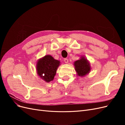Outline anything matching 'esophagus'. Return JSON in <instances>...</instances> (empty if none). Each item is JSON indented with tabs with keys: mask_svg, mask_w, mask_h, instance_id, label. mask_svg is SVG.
I'll list each match as a JSON object with an SVG mask.
<instances>
[{
	"mask_svg": "<svg viewBox=\"0 0 125 125\" xmlns=\"http://www.w3.org/2000/svg\"><path fill=\"white\" fill-rule=\"evenodd\" d=\"M64 62H65L66 63H67L68 62V59L67 58H65L64 59Z\"/></svg>",
	"mask_w": 125,
	"mask_h": 125,
	"instance_id": "1",
	"label": "esophagus"
}]
</instances>
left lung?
<instances>
[{"label": "left lung", "mask_w": 125, "mask_h": 125, "mask_svg": "<svg viewBox=\"0 0 125 125\" xmlns=\"http://www.w3.org/2000/svg\"><path fill=\"white\" fill-rule=\"evenodd\" d=\"M75 71L79 76L83 77L89 73L91 69L90 63L84 57L80 60H77L74 63Z\"/></svg>", "instance_id": "8db88e82"}]
</instances>
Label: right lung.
<instances>
[{
	"label": "right lung",
	"instance_id": "right-lung-1",
	"mask_svg": "<svg viewBox=\"0 0 125 125\" xmlns=\"http://www.w3.org/2000/svg\"><path fill=\"white\" fill-rule=\"evenodd\" d=\"M59 65V60H55L51 55L45 56L37 62V74L46 82H50L54 79Z\"/></svg>",
	"mask_w": 125,
	"mask_h": 125
}]
</instances>
